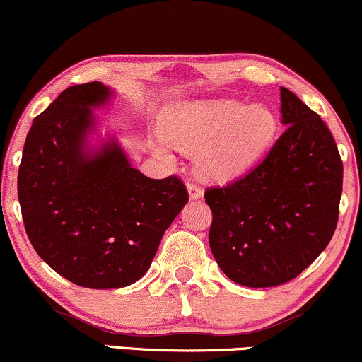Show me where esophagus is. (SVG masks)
<instances>
[{"label":"esophagus","mask_w":362,"mask_h":362,"mask_svg":"<svg viewBox=\"0 0 362 362\" xmlns=\"http://www.w3.org/2000/svg\"><path fill=\"white\" fill-rule=\"evenodd\" d=\"M186 188H188L189 199H199V198H203V189L199 188V186L197 185V182L189 181V182H188V186H186Z\"/></svg>","instance_id":"obj_1"}]
</instances>
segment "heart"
<instances>
[{"mask_svg": "<svg viewBox=\"0 0 362 362\" xmlns=\"http://www.w3.org/2000/svg\"><path fill=\"white\" fill-rule=\"evenodd\" d=\"M163 132L176 146L198 148L197 163L203 173L228 180L266 151L276 134V117L261 103L188 101L169 110Z\"/></svg>", "mask_w": 362, "mask_h": 362, "instance_id": "heart-1", "label": "heart"}]
</instances>
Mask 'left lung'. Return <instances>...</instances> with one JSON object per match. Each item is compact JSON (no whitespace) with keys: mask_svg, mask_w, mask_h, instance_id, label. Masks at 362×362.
<instances>
[{"mask_svg":"<svg viewBox=\"0 0 362 362\" xmlns=\"http://www.w3.org/2000/svg\"><path fill=\"white\" fill-rule=\"evenodd\" d=\"M286 129L256 168L208 188L210 249L233 283L269 288L307 269L332 239L342 194V160L315 112L281 88Z\"/></svg>","mask_w":362,"mask_h":362,"instance_id":"obj_1","label":"left lung"}]
</instances>
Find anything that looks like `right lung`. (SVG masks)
I'll list each match as a JSON object with an SVG mask.
<instances>
[{
	"mask_svg": "<svg viewBox=\"0 0 362 362\" xmlns=\"http://www.w3.org/2000/svg\"><path fill=\"white\" fill-rule=\"evenodd\" d=\"M113 91L76 84L33 120L18 169V199L33 249L55 273L93 290L139 281L164 232L188 203L180 177L151 180L115 137L96 134L93 108Z\"/></svg>",
	"mask_w": 362,
	"mask_h": 362,
	"instance_id": "obj_1",
	"label": "right lung"
}]
</instances>
